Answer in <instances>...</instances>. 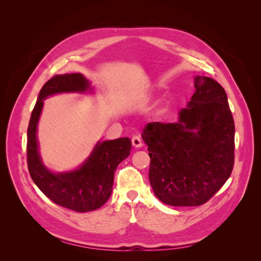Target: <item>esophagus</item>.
Masks as SVG:
<instances>
[{"label":"esophagus","mask_w":261,"mask_h":261,"mask_svg":"<svg viewBox=\"0 0 261 261\" xmlns=\"http://www.w3.org/2000/svg\"><path fill=\"white\" fill-rule=\"evenodd\" d=\"M132 144L135 148H140L141 146H143V140H141L140 136L136 135L132 138Z\"/></svg>","instance_id":"1"}]
</instances>
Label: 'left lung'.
Listing matches in <instances>:
<instances>
[{
    "label": "left lung",
    "mask_w": 261,
    "mask_h": 261,
    "mask_svg": "<svg viewBox=\"0 0 261 261\" xmlns=\"http://www.w3.org/2000/svg\"><path fill=\"white\" fill-rule=\"evenodd\" d=\"M195 89L176 123H148L141 134L150 156V184L170 206L207 202L234 165L235 126L223 87L196 76Z\"/></svg>",
    "instance_id": "left-lung-1"
}]
</instances>
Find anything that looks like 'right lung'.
Wrapping results in <instances>:
<instances>
[{
  "mask_svg": "<svg viewBox=\"0 0 261 261\" xmlns=\"http://www.w3.org/2000/svg\"><path fill=\"white\" fill-rule=\"evenodd\" d=\"M87 90L91 91L90 84L80 73L53 76L39 92L27 130V164L31 178L54 203L77 212L96 210L108 201L112 193L114 172L132 149L128 137L99 141L77 170L57 174L44 167L37 140V125L43 100L55 93Z\"/></svg>",
  "mask_w": 261,
  "mask_h": 261,
  "instance_id": "right-lung-1",
  "label": "right lung"
}]
</instances>
